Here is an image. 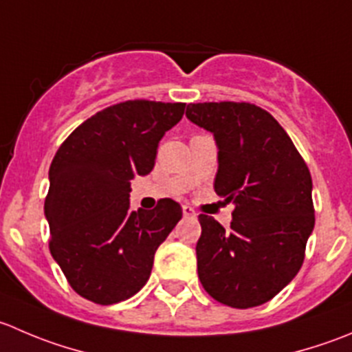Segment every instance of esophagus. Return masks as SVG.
I'll return each mask as SVG.
<instances>
[{"label":"esophagus","instance_id":"obj_1","mask_svg":"<svg viewBox=\"0 0 352 352\" xmlns=\"http://www.w3.org/2000/svg\"><path fill=\"white\" fill-rule=\"evenodd\" d=\"M182 213H184V217H187V218H194V217H196V211H194V208L189 206V204H184V206H182Z\"/></svg>","mask_w":352,"mask_h":352}]
</instances>
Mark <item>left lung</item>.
Wrapping results in <instances>:
<instances>
[{
  "instance_id": "left-lung-1",
  "label": "left lung",
  "mask_w": 352,
  "mask_h": 352,
  "mask_svg": "<svg viewBox=\"0 0 352 352\" xmlns=\"http://www.w3.org/2000/svg\"><path fill=\"white\" fill-rule=\"evenodd\" d=\"M187 118L214 135V192L234 201L225 230L199 214L197 275L221 305L254 308L298 275L315 227L311 173L267 110L251 103H190Z\"/></svg>"
}]
</instances>
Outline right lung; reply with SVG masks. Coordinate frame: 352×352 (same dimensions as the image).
<instances>
[{"label": "right lung", "mask_w": 352, "mask_h": 352, "mask_svg": "<svg viewBox=\"0 0 352 352\" xmlns=\"http://www.w3.org/2000/svg\"><path fill=\"white\" fill-rule=\"evenodd\" d=\"M186 103L131 100L98 111L58 148L50 166L44 214L50 251L70 287L96 305L141 291L158 245L182 218L177 201L131 208V180L155 166L158 142Z\"/></svg>", "instance_id": "right-lung-1"}]
</instances>
